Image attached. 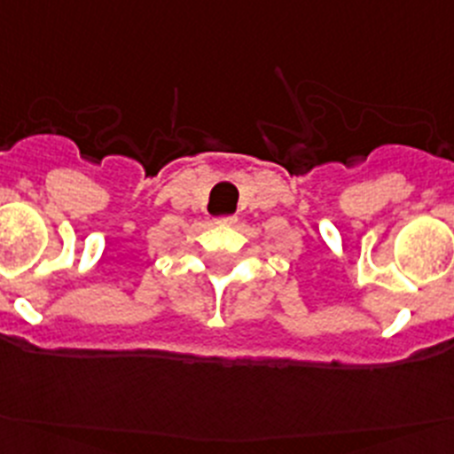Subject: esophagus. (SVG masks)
<instances>
[{"label": "esophagus", "mask_w": 454, "mask_h": 454, "mask_svg": "<svg viewBox=\"0 0 454 454\" xmlns=\"http://www.w3.org/2000/svg\"><path fill=\"white\" fill-rule=\"evenodd\" d=\"M214 223L220 224V227H230V224L236 223V218H234V215H223V218H215Z\"/></svg>", "instance_id": "esophagus-1"}]
</instances>
